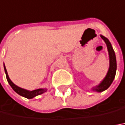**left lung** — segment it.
Masks as SVG:
<instances>
[{
  "mask_svg": "<svg viewBox=\"0 0 125 125\" xmlns=\"http://www.w3.org/2000/svg\"><path fill=\"white\" fill-rule=\"evenodd\" d=\"M100 36L104 40L107 45V51L109 54V66L105 78L101 81V83L98 84V85L92 87V90L96 92H102L105 91L111 85L116 76V68H117L116 55H115V52L110 42L107 38H105V36L102 35H100Z\"/></svg>",
  "mask_w": 125,
  "mask_h": 125,
  "instance_id": "8db88e82",
  "label": "left lung"
}]
</instances>
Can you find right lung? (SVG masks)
<instances>
[{
    "label": "right lung",
    "mask_w": 125,
    "mask_h": 125,
    "mask_svg": "<svg viewBox=\"0 0 125 125\" xmlns=\"http://www.w3.org/2000/svg\"><path fill=\"white\" fill-rule=\"evenodd\" d=\"M4 69H5V72L7 80L8 83L10 85V86L12 87L13 90L16 92L17 94H18L20 96L27 98H29V99H31V98H33L34 97H35V96H37L38 95L42 94L43 93H44V92L47 91V88H40V89H37V90H34L31 91V90H26V89L18 87V85H16L13 83L11 81V80L9 79L5 63H4Z\"/></svg>",
    "instance_id": "1"
}]
</instances>
